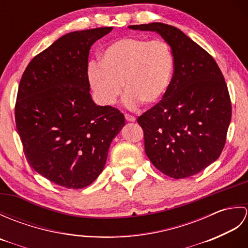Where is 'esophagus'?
<instances>
[{
    "label": "esophagus",
    "instance_id": "34e87169",
    "mask_svg": "<svg viewBox=\"0 0 248 248\" xmlns=\"http://www.w3.org/2000/svg\"><path fill=\"white\" fill-rule=\"evenodd\" d=\"M124 118L127 121H135V117L130 114H124Z\"/></svg>",
    "mask_w": 248,
    "mask_h": 248
}]
</instances>
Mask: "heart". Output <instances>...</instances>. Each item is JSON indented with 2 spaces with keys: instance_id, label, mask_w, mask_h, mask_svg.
I'll return each mask as SVG.
<instances>
[{
  "instance_id": "1",
  "label": "heart",
  "mask_w": 248,
  "mask_h": 248,
  "mask_svg": "<svg viewBox=\"0 0 248 248\" xmlns=\"http://www.w3.org/2000/svg\"><path fill=\"white\" fill-rule=\"evenodd\" d=\"M175 59L170 46L162 39L124 37L108 46L100 64L92 62L87 77L97 101L109 107L123 93L127 107L140 102L154 105L161 101L170 88Z\"/></svg>"
}]
</instances>
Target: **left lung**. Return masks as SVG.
I'll use <instances>...</instances> for the list:
<instances>
[{
    "instance_id": "8db88e82",
    "label": "left lung",
    "mask_w": 248,
    "mask_h": 248,
    "mask_svg": "<svg viewBox=\"0 0 248 248\" xmlns=\"http://www.w3.org/2000/svg\"><path fill=\"white\" fill-rule=\"evenodd\" d=\"M129 28L156 31L175 59L165 96L138 118L146 155L166 176L196 175L218 159L226 143L231 101L223 73L207 51L175 26L154 22Z\"/></svg>"
}]
</instances>
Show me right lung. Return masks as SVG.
I'll return each instance as SVG.
<instances>
[{
  "instance_id": "obj_1",
  "label": "right lung",
  "mask_w": 248,
  "mask_h": 248,
  "mask_svg": "<svg viewBox=\"0 0 248 248\" xmlns=\"http://www.w3.org/2000/svg\"><path fill=\"white\" fill-rule=\"evenodd\" d=\"M113 30L62 36L30 62L15 107L16 127L34 170L57 186L83 188L103 170L124 116L93 101L87 77L91 46Z\"/></svg>"
}]
</instances>
